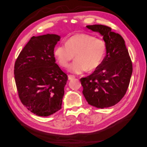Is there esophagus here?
Wrapping results in <instances>:
<instances>
[{"instance_id":"34e87169","label":"esophagus","mask_w":147,"mask_h":147,"mask_svg":"<svg viewBox=\"0 0 147 147\" xmlns=\"http://www.w3.org/2000/svg\"><path fill=\"white\" fill-rule=\"evenodd\" d=\"M74 78H75V76H74L72 75H68V79H69V80H71V79H73Z\"/></svg>"}]
</instances>
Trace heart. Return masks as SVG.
Segmentation results:
<instances>
[{
	"label": "heart",
	"instance_id": "1",
	"mask_svg": "<svg viewBox=\"0 0 147 147\" xmlns=\"http://www.w3.org/2000/svg\"><path fill=\"white\" fill-rule=\"evenodd\" d=\"M106 53V44L102 39L86 34H78L55 49L54 55L60 66L68 68L74 56L76 61L69 71L81 74L92 71L100 66Z\"/></svg>",
	"mask_w": 147,
	"mask_h": 147
}]
</instances>
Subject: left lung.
<instances>
[{
	"mask_svg": "<svg viewBox=\"0 0 147 147\" xmlns=\"http://www.w3.org/2000/svg\"><path fill=\"white\" fill-rule=\"evenodd\" d=\"M86 27L103 36L107 54L102 64L92 74L80 79L83 94L88 104L97 108L113 106L128 89L133 70L132 62L121 35L102 25Z\"/></svg>",
	"mask_w": 147,
	"mask_h": 147,
	"instance_id": "left-lung-1",
	"label": "left lung"
}]
</instances>
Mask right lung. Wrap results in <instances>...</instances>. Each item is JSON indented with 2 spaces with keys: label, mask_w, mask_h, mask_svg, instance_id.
<instances>
[{
  "label": "right lung",
  "mask_w": 147,
  "mask_h": 147,
  "mask_svg": "<svg viewBox=\"0 0 147 147\" xmlns=\"http://www.w3.org/2000/svg\"><path fill=\"white\" fill-rule=\"evenodd\" d=\"M56 34L32 36L19 53L14 78L21 103L34 114L47 117L61 109L68 76L55 63Z\"/></svg>",
  "instance_id": "1"
}]
</instances>
